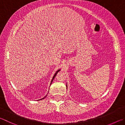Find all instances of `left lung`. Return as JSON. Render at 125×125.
<instances>
[{
    "label": "left lung",
    "mask_w": 125,
    "mask_h": 125,
    "mask_svg": "<svg viewBox=\"0 0 125 125\" xmlns=\"http://www.w3.org/2000/svg\"><path fill=\"white\" fill-rule=\"evenodd\" d=\"M66 86H67V85H66Z\"/></svg>",
    "instance_id": "left-lung-1"
}]
</instances>
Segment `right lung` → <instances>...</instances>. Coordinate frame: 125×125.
Wrapping results in <instances>:
<instances>
[{
	"label": "right lung",
	"instance_id": "right-lung-1",
	"mask_svg": "<svg viewBox=\"0 0 125 125\" xmlns=\"http://www.w3.org/2000/svg\"><path fill=\"white\" fill-rule=\"evenodd\" d=\"M60 70H61V69H58V70H57V72L55 73V74H54V75H53V78H52V80H51V83H50V85H51V83H52V81H53V79H54V78H55V77L56 76V75H57V73H58V72H60ZM46 96H47V95H46ZM46 96H45L44 97V98H42V99H39V100H42V99H44V98H45V97H46Z\"/></svg>",
	"mask_w": 125,
	"mask_h": 125
}]
</instances>
